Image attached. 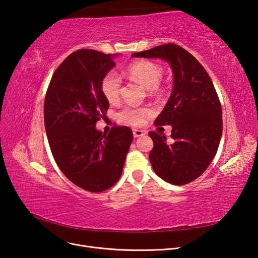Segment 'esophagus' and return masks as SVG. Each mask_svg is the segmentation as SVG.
Returning <instances> with one entry per match:
<instances>
[{"label":"esophagus","instance_id":"34e87169","mask_svg":"<svg viewBox=\"0 0 258 258\" xmlns=\"http://www.w3.org/2000/svg\"><path fill=\"white\" fill-rule=\"evenodd\" d=\"M132 134H134L135 138H139V137H142L144 136L146 132L144 130H139V129H134L132 130Z\"/></svg>","mask_w":258,"mask_h":258}]
</instances>
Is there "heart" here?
<instances>
[{
    "label": "heart",
    "instance_id": "heart-1",
    "mask_svg": "<svg viewBox=\"0 0 258 258\" xmlns=\"http://www.w3.org/2000/svg\"><path fill=\"white\" fill-rule=\"evenodd\" d=\"M127 74L131 80L141 84L144 88L150 89L151 93H157L160 90L159 82L163 75V69L156 62L150 60H139L131 63L127 69ZM121 89V80L115 72H108L101 83V91L110 103L118 101ZM153 113L150 107L127 106L118 113V119L121 122L142 126L148 116Z\"/></svg>",
    "mask_w": 258,
    "mask_h": 258
}]
</instances>
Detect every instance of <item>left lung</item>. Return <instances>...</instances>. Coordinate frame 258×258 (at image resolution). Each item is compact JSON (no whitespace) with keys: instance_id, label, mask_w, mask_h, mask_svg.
Returning a JSON list of instances; mask_svg holds the SVG:
<instances>
[{"instance_id":"obj_1","label":"left lung","mask_w":258,"mask_h":258,"mask_svg":"<svg viewBox=\"0 0 258 258\" xmlns=\"http://www.w3.org/2000/svg\"><path fill=\"white\" fill-rule=\"evenodd\" d=\"M131 57L159 58L172 69V92L154 122L172 127L171 141L165 135L151 131L148 135L154 147L150 160L155 173L163 181L188 184L207 170L221 141L222 106L213 83L191 53L172 43Z\"/></svg>"}]
</instances>
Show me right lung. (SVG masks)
<instances>
[{
	"mask_svg": "<svg viewBox=\"0 0 258 258\" xmlns=\"http://www.w3.org/2000/svg\"><path fill=\"white\" fill-rule=\"evenodd\" d=\"M116 54L80 49L54 71L44 102L46 135L54 160L70 181L100 192L118 181L134 135L126 126L97 130L108 101L101 91Z\"/></svg>",
	"mask_w": 258,
	"mask_h": 258,
	"instance_id": "obj_1",
	"label": "right lung"
}]
</instances>
